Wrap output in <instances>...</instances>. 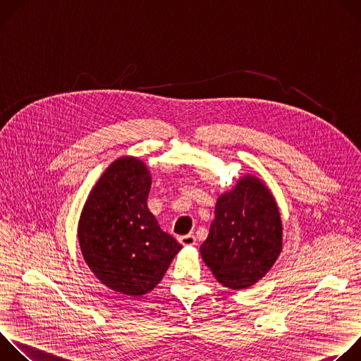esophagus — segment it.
<instances>
[{
	"instance_id": "esophagus-1",
	"label": "esophagus",
	"mask_w": 361,
	"mask_h": 361,
	"mask_svg": "<svg viewBox=\"0 0 361 361\" xmlns=\"http://www.w3.org/2000/svg\"><path fill=\"white\" fill-rule=\"evenodd\" d=\"M178 241L183 244V245H195V237L192 234H185V235H181L178 238Z\"/></svg>"
}]
</instances>
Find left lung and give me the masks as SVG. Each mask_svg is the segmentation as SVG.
Here are the masks:
<instances>
[{
    "label": "left lung",
    "instance_id": "obj_1",
    "mask_svg": "<svg viewBox=\"0 0 361 361\" xmlns=\"http://www.w3.org/2000/svg\"><path fill=\"white\" fill-rule=\"evenodd\" d=\"M207 240L200 245L204 263L226 287L255 284L281 251V219L267 187L251 176L223 194L216 204Z\"/></svg>",
    "mask_w": 361,
    "mask_h": 361
}]
</instances>
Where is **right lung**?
Masks as SVG:
<instances>
[{
	"label": "right lung",
	"mask_w": 361,
	"mask_h": 361,
	"mask_svg": "<svg viewBox=\"0 0 361 361\" xmlns=\"http://www.w3.org/2000/svg\"><path fill=\"white\" fill-rule=\"evenodd\" d=\"M151 177L131 157L114 161L92 188L80 219L84 260L109 288L140 297L156 287L181 244L147 207Z\"/></svg>",
	"instance_id": "obj_1"
}]
</instances>
